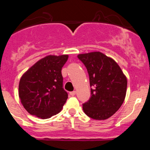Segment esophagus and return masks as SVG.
<instances>
[{
	"label": "esophagus",
	"instance_id": "esophagus-1",
	"mask_svg": "<svg viewBox=\"0 0 150 150\" xmlns=\"http://www.w3.org/2000/svg\"><path fill=\"white\" fill-rule=\"evenodd\" d=\"M75 94H76V91H73L69 92V95H70V96H75Z\"/></svg>",
	"mask_w": 150,
	"mask_h": 150
}]
</instances>
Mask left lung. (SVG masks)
Masks as SVG:
<instances>
[{"mask_svg":"<svg viewBox=\"0 0 150 150\" xmlns=\"http://www.w3.org/2000/svg\"><path fill=\"white\" fill-rule=\"evenodd\" d=\"M78 58L89 75L91 97L83 104L86 115L95 120H106L115 114L125 99L127 78L115 60L99 51L82 54Z\"/></svg>","mask_w":150,"mask_h":150,"instance_id":"left-lung-1","label":"left lung"}]
</instances>
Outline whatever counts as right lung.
Wrapping results in <instances>:
<instances>
[{
  "mask_svg": "<svg viewBox=\"0 0 150 150\" xmlns=\"http://www.w3.org/2000/svg\"><path fill=\"white\" fill-rule=\"evenodd\" d=\"M67 59L68 55L47 56L22 75L19 96L30 115L47 119L61 111L68 98L62 75V68Z\"/></svg>",
  "mask_w": 150,
  "mask_h": 150,
  "instance_id": "add662e5",
  "label": "right lung"
}]
</instances>
